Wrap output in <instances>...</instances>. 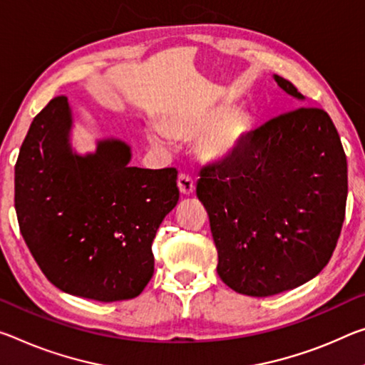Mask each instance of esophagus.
<instances>
[{"instance_id":"34e87169","label":"esophagus","mask_w":365,"mask_h":365,"mask_svg":"<svg viewBox=\"0 0 365 365\" xmlns=\"http://www.w3.org/2000/svg\"><path fill=\"white\" fill-rule=\"evenodd\" d=\"M177 185L182 195H192L195 192V180L193 177L188 175V173H180V175H178Z\"/></svg>"}]
</instances>
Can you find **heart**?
Here are the masks:
<instances>
[{"mask_svg":"<svg viewBox=\"0 0 365 365\" xmlns=\"http://www.w3.org/2000/svg\"><path fill=\"white\" fill-rule=\"evenodd\" d=\"M222 113V108H214L178 117L177 120H173L172 133L178 136H195L209 130L212 125L213 128H210L212 130L201 138V153L210 159H225L239 149L242 140H244L247 131V118L240 113H234L217 123ZM167 138H169V133L160 128V126L153 130L154 141L162 143Z\"/></svg>","mask_w":365,"mask_h":365,"instance_id":"heart-1","label":"heart"}]
</instances>
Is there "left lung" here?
<instances>
[{
    "label": "left lung",
    "instance_id": "1",
    "mask_svg": "<svg viewBox=\"0 0 365 365\" xmlns=\"http://www.w3.org/2000/svg\"><path fill=\"white\" fill-rule=\"evenodd\" d=\"M196 196L230 289L268 297L304 284L329 262L344 222L348 162L331 118L305 106L269 118L232 158L201 169Z\"/></svg>",
    "mask_w": 365,
    "mask_h": 365
}]
</instances>
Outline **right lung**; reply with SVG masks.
I'll use <instances>...</instances> for the list:
<instances>
[{"label": "right lung", "mask_w": 365, "mask_h": 365, "mask_svg": "<svg viewBox=\"0 0 365 365\" xmlns=\"http://www.w3.org/2000/svg\"><path fill=\"white\" fill-rule=\"evenodd\" d=\"M68 99L34 118L14 167L21 234L51 284L73 296L135 299L154 273L153 240L178 201L177 169L130 167V148L108 140L71 153Z\"/></svg>", "instance_id": "obj_1"}]
</instances>
